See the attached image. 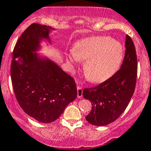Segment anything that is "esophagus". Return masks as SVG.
Returning <instances> with one entry per match:
<instances>
[{
    "mask_svg": "<svg viewBox=\"0 0 151 151\" xmlns=\"http://www.w3.org/2000/svg\"><path fill=\"white\" fill-rule=\"evenodd\" d=\"M83 88L80 86H77V97H78L79 99L83 97Z\"/></svg>",
    "mask_w": 151,
    "mask_h": 151,
    "instance_id": "obj_1",
    "label": "esophagus"
}]
</instances>
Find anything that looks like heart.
Masks as SVG:
<instances>
[{"label":"heart","mask_w":151,"mask_h":151,"mask_svg":"<svg viewBox=\"0 0 151 151\" xmlns=\"http://www.w3.org/2000/svg\"><path fill=\"white\" fill-rule=\"evenodd\" d=\"M123 55L119 42L108 36H92L77 42L66 60L71 63L86 60L83 67L85 77L93 83H101L118 71Z\"/></svg>","instance_id":"heart-1"}]
</instances>
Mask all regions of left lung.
<instances>
[{
    "label": "left lung",
    "mask_w": 151,
    "mask_h": 151,
    "mask_svg": "<svg viewBox=\"0 0 151 151\" xmlns=\"http://www.w3.org/2000/svg\"><path fill=\"white\" fill-rule=\"evenodd\" d=\"M125 47V57L121 69L104 83L83 91V97L92 104V109L85 118L94 126H106L118 119L134 92L137 58L133 41L128 35Z\"/></svg>",
    "instance_id": "1"
}]
</instances>
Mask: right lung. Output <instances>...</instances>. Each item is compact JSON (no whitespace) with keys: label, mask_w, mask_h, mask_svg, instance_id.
Wrapping results in <instances>:
<instances>
[{"label":"right lung","mask_w":151,"mask_h":151,"mask_svg":"<svg viewBox=\"0 0 151 151\" xmlns=\"http://www.w3.org/2000/svg\"><path fill=\"white\" fill-rule=\"evenodd\" d=\"M54 28L33 23L16 43L11 64L14 92L24 112L39 122L57 120L77 96L74 79L55 62L41 57V42L51 43L50 32Z\"/></svg>","instance_id":"right-lung-1"}]
</instances>
